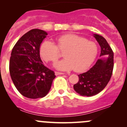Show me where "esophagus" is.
I'll use <instances>...</instances> for the list:
<instances>
[{"instance_id":"1","label":"esophagus","mask_w":127,"mask_h":127,"mask_svg":"<svg viewBox=\"0 0 127 127\" xmlns=\"http://www.w3.org/2000/svg\"><path fill=\"white\" fill-rule=\"evenodd\" d=\"M62 74H64V73H63V72H55V75H62Z\"/></svg>"}]
</instances>
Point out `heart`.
Listing matches in <instances>:
<instances>
[{
  "mask_svg": "<svg viewBox=\"0 0 127 127\" xmlns=\"http://www.w3.org/2000/svg\"><path fill=\"white\" fill-rule=\"evenodd\" d=\"M60 50L64 52L66 59L55 64L57 69L80 72L88 69L96 58L98 47L92 41L74 34H65L56 39V45L52 41H43L40 47V55L46 62L55 63L60 58Z\"/></svg>",
  "mask_w": 127,
  "mask_h": 127,
  "instance_id": "b5f03b06",
  "label": "heart"
}]
</instances>
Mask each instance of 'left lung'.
<instances>
[{
  "label": "left lung",
  "mask_w": 127,
  "mask_h": 127,
  "mask_svg": "<svg viewBox=\"0 0 127 127\" xmlns=\"http://www.w3.org/2000/svg\"><path fill=\"white\" fill-rule=\"evenodd\" d=\"M101 47L100 56L95 64L86 72L79 74V81L74 89L81 96H92L106 87L112 76L114 67V53L106 40L101 35L93 34Z\"/></svg>",
  "instance_id": "8db88e82"
}]
</instances>
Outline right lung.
Wrapping results in <instances>:
<instances>
[{"mask_svg": "<svg viewBox=\"0 0 127 127\" xmlns=\"http://www.w3.org/2000/svg\"><path fill=\"white\" fill-rule=\"evenodd\" d=\"M47 35L41 29H32L18 40L11 51L10 76L18 91L26 98L45 96L56 77L43 64L40 56V44Z\"/></svg>", "mask_w": 127, "mask_h": 127, "instance_id": "add662e5", "label": "right lung"}]
</instances>
